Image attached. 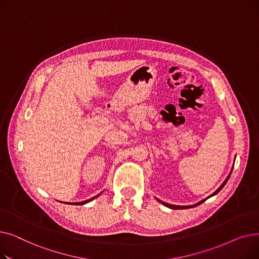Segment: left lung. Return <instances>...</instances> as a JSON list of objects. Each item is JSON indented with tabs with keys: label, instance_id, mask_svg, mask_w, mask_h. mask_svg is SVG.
Instances as JSON below:
<instances>
[{
	"label": "left lung",
	"instance_id": "1",
	"mask_svg": "<svg viewBox=\"0 0 259 259\" xmlns=\"http://www.w3.org/2000/svg\"><path fill=\"white\" fill-rule=\"evenodd\" d=\"M232 170H233V168H232ZM232 170L230 171V173H229V175L227 176V179L225 180V182L221 185V187L216 190V191L213 193V194H211L209 197H212V196H214V195H216L217 193H219L221 190L224 188V186L227 184V182L229 181V179H230V175H231V173H232ZM209 197H207V198H205V199H202V200H200V201H198L197 203H195V205H192V206H176V205H170V203H167V202H165V201H161V200H159L158 198H156L160 203H162V205L164 206H166V207H168V208H170V209H173V210H183V209H189V208H193V207H196V206H198V205H200V203H202L203 201H206V199H208Z\"/></svg>",
	"mask_w": 259,
	"mask_h": 259
}]
</instances>
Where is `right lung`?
Listing matches in <instances>:
<instances>
[{
	"label": "right lung",
	"instance_id": "right-lung-1",
	"mask_svg": "<svg viewBox=\"0 0 259 259\" xmlns=\"http://www.w3.org/2000/svg\"><path fill=\"white\" fill-rule=\"evenodd\" d=\"M101 194V193H100ZM100 194H98L97 196H94V197H92V198H90V199H87V200H84V201H78V202H65V203H69V205H85V203H87V202H89V201H91V200H93L94 198H97V197H99L100 196Z\"/></svg>",
	"mask_w": 259,
	"mask_h": 259
}]
</instances>
